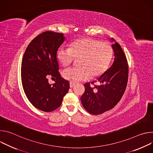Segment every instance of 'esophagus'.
Here are the masks:
<instances>
[{
	"label": "esophagus",
	"instance_id": "1",
	"mask_svg": "<svg viewBox=\"0 0 153 153\" xmlns=\"http://www.w3.org/2000/svg\"><path fill=\"white\" fill-rule=\"evenodd\" d=\"M76 85L75 83H72V82H70V88H73V87Z\"/></svg>",
	"mask_w": 153,
	"mask_h": 153
}]
</instances>
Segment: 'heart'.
<instances>
[{
  "label": "heart",
  "mask_w": 153,
  "mask_h": 153,
  "mask_svg": "<svg viewBox=\"0 0 153 153\" xmlns=\"http://www.w3.org/2000/svg\"><path fill=\"white\" fill-rule=\"evenodd\" d=\"M113 55V49L110 43L87 37L73 41L69 48H59L56 57L64 67L70 66L75 58H80V68L67 69L62 73L64 79L76 83L104 73L110 67Z\"/></svg>",
  "instance_id": "1"
}]
</instances>
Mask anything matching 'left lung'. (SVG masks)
Instances as JSON below:
<instances>
[{"label":"left lung","instance_id":"obj_1","mask_svg":"<svg viewBox=\"0 0 153 153\" xmlns=\"http://www.w3.org/2000/svg\"><path fill=\"white\" fill-rule=\"evenodd\" d=\"M114 59L111 67L102 74L94 87L90 83L84 85L85 93L81 102L85 110L94 114H100L114 108L125 91L128 78V65L125 55L119 43L111 38Z\"/></svg>","mask_w":153,"mask_h":153}]
</instances>
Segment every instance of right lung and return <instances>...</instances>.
I'll return each instance as SVG.
<instances>
[{
    "instance_id": "right-lung-1",
    "label": "right lung",
    "mask_w": 153,
    "mask_h": 153,
    "mask_svg": "<svg viewBox=\"0 0 153 153\" xmlns=\"http://www.w3.org/2000/svg\"><path fill=\"white\" fill-rule=\"evenodd\" d=\"M64 34L45 31L36 37L24 53L21 68L23 88L30 103L39 110L51 112L59 108L70 88L61 77L56 54L65 41ZM56 79L53 85L48 77Z\"/></svg>"
}]
</instances>
